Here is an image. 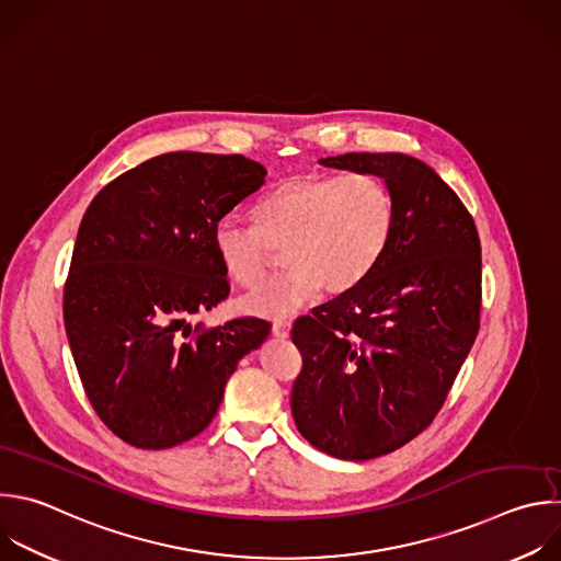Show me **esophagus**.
<instances>
[{
    "instance_id": "34e87169",
    "label": "esophagus",
    "mask_w": 561,
    "mask_h": 561,
    "mask_svg": "<svg viewBox=\"0 0 561 561\" xmlns=\"http://www.w3.org/2000/svg\"><path fill=\"white\" fill-rule=\"evenodd\" d=\"M288 334H290V321H284V319L273 321V336H277V339H286Z\"/></svg>"
}]
</instances>
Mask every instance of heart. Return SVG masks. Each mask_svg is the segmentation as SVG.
<instances>
[{"mask_svg":"<svg viewBox=\"0 0 561 561\" xmlns=\"http://www.w3.org/2000/svg\"><path fill=\"white\" fill-rule=\"evenodd\" d=\"M397 207L388 184L371 173H319L279 184L255 209L253 222L225 218L214 229L222 271L242 288L260 286L284 249L288 273L242 299L260 317H284L323 288H356L388 251Z\"/></svg>","mask_w":561,"mask_h":561,"instance_id":"obj_1","label":"heart"}]
</instances>
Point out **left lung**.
<instances>
[{
  "instance_id": "1",
  "label": "left lung",
  "mask_w": 561,
  "mask_h": 561,
  "mask_svg": "<svg viewBox=\"0 0 561 561\" xmlns=\"http://www.w3.org/2000/svg\"><path fill=\"white\" fill-rule=\"evenodd\" d=\"M323 167L383 178L397 220L381 262L293 325L304 367L299 434L341 460L416 438L443 408L480 328V238L449 184L408 153H343Z\"/></svg>"
}]
</instances>
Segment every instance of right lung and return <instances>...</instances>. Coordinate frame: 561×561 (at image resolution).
I'll return each mask as SVG.
<instances>
[{"label": "right lung", "mask_w": 561, "mask_h": 561, "mask_svg": "<svg viewBox=\"0 0 561 561\" xmlns=\"http://www.w3.org/2000/svg\"><path fill=\"white\" fill-rule=\"evenodd\" d=\"M266 169L240 153L171 151L125 171L90 203L64 290L83 390L127 445L169 449L216 416L240 358L271 323L242 317L194 330L229 297L216 225L257 194Z\"/></svg>", "instance_id": "obj_1"}]
</instances>
